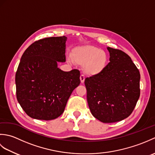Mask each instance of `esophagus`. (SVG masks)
<instances>
[{
  "label": "esophagus",
  "instance_id": "34e87169",
  "mask_svg": "<svg viewBox=\"0 0 155 155\" xmlns=\"http://www.w3.org/2000/svg\"><path fill=\"white\" fill-rule=\"evenodd\" d=\"M80 79H81V82L82 83H83L84 82V79H85V77L83 74H81L80 77Z\"/></svg>",
  "mask_w": 155,
  "mask_h": 155
}]
</instances>
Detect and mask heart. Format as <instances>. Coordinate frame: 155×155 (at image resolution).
I'll return each instance as SVG.
<instances>
[{"mask_svg":"<svg viewBox=\"0 0 155 155\" xmlns=\"http://www.w3.org/2000/svg\"><path fill=\"white\" fill-rule=\"evenodd\" d=\"M71 58L75 63L84 66V72L90 75L100 74L108 62L107 52L91 45L80 46L72 49Z\"/></svg>","mask_w":155,"mask_h":155,"instance_id":"1","label":"heart"}]
</instances>
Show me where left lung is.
<instances>
[{
	"label": "left lung",
	"instance_id": "1",
	"mask_svg": "<svg viewBox=\"0 0 155 155\" xmlns=\"http://www.w3.org/2000/svg\"><path fill=\"white\" fill-rule=\"evenodd\" d=\"M110 62L100 74L86 78L87 102L92 114L104 123H115L132 113L140 97L139 69L130 57L107 47Z\"/></svg>",
	"mask_w": 155,
	"mask_h": 155
}]
</instances>
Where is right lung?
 <instances>
[{
    "mask_svg": "<svg viewBox=\"0 0 155 155\" xmlns=\"http://www.w3.org/2000/svg\"><path fill=\"white\" fill-rule=\"evenodd\" d=\"M67 39L64 36L41 39L22 55L15 76L16 98L32 118L49 120L61 116L81 83L79 71L65 72L58 67V62L66 61Z\"/></svg>",
    "mask_w": 155,
    "mask_h": 155,
    "instance_id": "obj_1",
    "label": "right lung"
}]
</instances>
